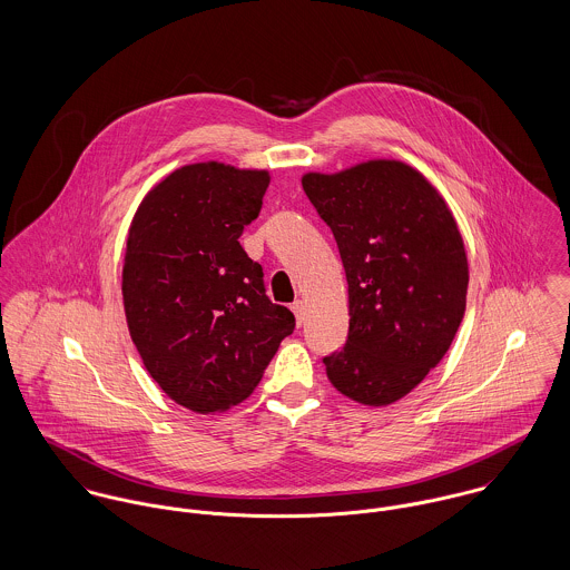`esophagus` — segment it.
Instances as JSON below:
<instances>
[{
	"mask_svg": "<svg viewBox=\"0 0 570 570\" xmlns=\"http://www.w3.org/2000/svg\"><path fill=\"white\" fill-rule=\"evenodd\" d=\"M291 311L295 313L297 325H302V323H304V318H306V306H304V302H295V304L291 306Z\"/></svg>",
	"mask_w": 570,
	"mask_h": 570,
	"instance_id": "34e87169",
	"label": "esophagus"
}]
</instances>
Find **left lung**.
I'll use <instances>...</instances> for the list:
<instances>
[{"instance_id": "left-lung-1", "label": "left lung", "mask_w": 570, "mask_h": 570, "mask_svg": "<svg viewBox=\"0 0 570 570\" xmlns=\"http://www.w3.org/2000/svg\"><path fill=\"white\" fill-rule=\"evenodd\" d=\"M302 186L334 234L350 295L347 341L323 358L325 374L343 395L386 406L438 367L465 313L456 220L431 181L395 159L308 173Z\"/></svg>"}]
</instances>
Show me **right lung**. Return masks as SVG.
<instances>
[{"label": "right lung", "instance_id": "add662e5", "mask_svg": "<svg viewBox=\"0 0 570 570\" xmlns=\"http://www.w3.org/2000/svg\"><path fill=\"white\" fill-rule=\"evenodd\" d=\"M266 170L190 164L148 191L128 229L122 297L130 338L168 397L225 411L254 391L295 316L266 297L240 247Z\"/></svg>", "mask_w": 570, "mask_h": 570}]
</instances>
